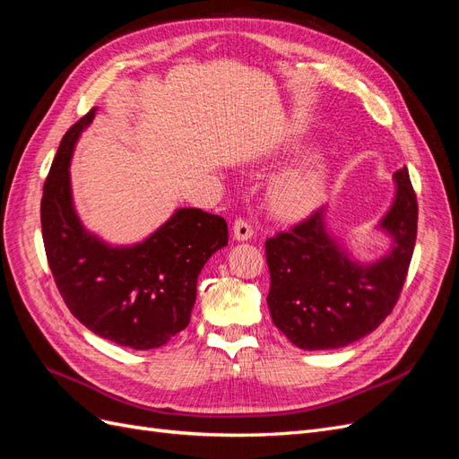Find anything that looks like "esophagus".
I'll return each instance as SVG.
<instances>
[{"mask_svg": "<svg viewBox=\"0 0 459 459\" xmlns=\"http://www.w3.org/2000/svg\"><path fill=\"white\" fill-rule=\"evenodd\" d=\"M253 238V228L248 226V221L243 218H238L233 221V239L235 241H248Z\"/></svg>", "mask_w": 459, "mask_h": 459, "instance_id": "obj_1", "label": "esophagus"}]
</instances>
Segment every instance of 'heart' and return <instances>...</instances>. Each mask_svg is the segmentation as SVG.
I'll use <instances>...</instances> for the list:
<instances>
[{
  "mask_svg": "<svg viewBox=\"0 0 459 459\" xmlns=\"http://www.w3.org/2000/svg\"><path fill=\"white\" fill-rule=\"evenodd\" d=\"M299 147H293L297 151ZM329 186V166L324 159H310L275 178L266 195L270 214L280 221L308 218L324 201Z\"/></svg>",
  "mask_w": 459,
  "mask_h": 459,
  "instance_id": "heart-1",
  "label": "heart"
}]
</instances>
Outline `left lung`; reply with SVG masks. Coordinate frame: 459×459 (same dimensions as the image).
Returning <instances> with one entry per match:
<instances>
[{"instance_id": "left-lung-1", "label": "left lung", "mask_w": 459, "mask_h": 459, "mask_svg": "<svg viewBox=\"0 0 459 459\" xmlns=\"http://www.w3.org/2000/svg\"><path fill=\"white\" fill-rule=\"evenodd\" d=\"M394 184V201L377 224L391 248L377 260H352L329 233L325 208L266 241L268 308L275 327L299 349H341L393 312L418 235V199L406 166Z\"/></svg>"}]
</instances>
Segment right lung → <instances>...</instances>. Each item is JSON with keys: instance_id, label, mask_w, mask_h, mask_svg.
Returning <instances> with one entry per match:
<instances>
[{"instance_id": "1", "label": "right lung", "mask_w": 459, "mask_h": 459, "mask_svg": "<svg viewBox=\"0 0 459 459\" xmlns=\"http://www.w3.org/2000/svg\"><path fill=\"white\" fill-rule=\"evenodd\" d=\"M95 110L68 128L46 179L41 233L48 262L80 324L134 351L159 349L187 327L197 277L228 245V224L201 208H178L145 241L130 247H113L90 233L76 214L68 166Z\"/></svg>"}]
</instances>
